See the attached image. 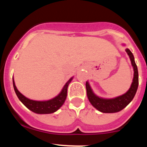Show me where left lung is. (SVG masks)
I'll list each match as a JSON object with an SVG mask.
<instances>
[{
	"label": "left lung",
	"instance_id": "obj_1",
	"mask_svg": "<svg viewBox=\"0 0 147 147\" xmlns=\"http://www.w3.org/2000/svg\"><path fill=\"white\" fill-rule=\"evenodd\" d=\"M123 45H125L123 44ZM126 53L129 55L130 60H131V65H132L133 71V79L131 87L123 95L114 97V98H103L99 97L94 93L93 90L91 88L88 82L86 83V92L90 104L95 107L97 110L104 113H117L119 111L124 109L135 97L136 92H137L138 87V67L135 62L134 57L132 52L129 49H126Z\"/></svg>",
	"mask_w": 147,
	"mask_h": 147
}]
</instances>
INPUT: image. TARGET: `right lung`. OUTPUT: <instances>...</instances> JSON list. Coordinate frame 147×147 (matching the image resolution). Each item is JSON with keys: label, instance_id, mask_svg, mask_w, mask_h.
Here are the masks:
<instances>
[{"label": "right lung", "instance_id": "right-lung-1", "mask_svg": "<svg viewBox=\"0 0 147 147\" xmlns=\"http://www.w3.org/2000/svg\"><path fill=\"white\" fill-rule=\"evenodd\" d=\"M72 79H73V77H71L65 83L58 95L51 99L45 101L33 100L23 95L18 90L17 88L15 85L14 77H13V86H14L15 92L18 98L29 110L37 114H50L56 112L63 106L67 97L68 85L71 82Z\"/></svg>", "mask_w": 147, "mask_h": 147}]
</instances>
